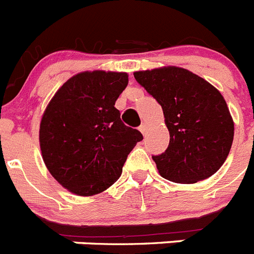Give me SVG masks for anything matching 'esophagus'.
<instances>
[{
	"mask_svg": "<svg viewBox=\"0 0 254 254\" xmlns=\"http://www.w3.org/2000/svg\"><path fill=\"white\" fill-rule=\"evenodd\" d=\"M139 131L142 134H146V131H147V125H146V124H142V125H140V127H139Z\"/></svg>",
	"mask_w": 254,
	"mask_h": 254,
	"instance_id": "1",
	"label": "esophagus"
}]
</instances>
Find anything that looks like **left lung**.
<instances>
[{"instance_id":"left-lung-1","label":"left lung","mask_w":254,"mask_h":254,"mask_svg":"<svg viewBox=\"0 0 254 254\" xmlns=\"http://www.w3.org/2000/svg\"><path fill=\"white\" fill-rule=\"evenodd\" d=\"M134 77L159 102L169 130L167 151L152 157L160 176L177 183L213 176L234 139V120L218 89L176 65L137 71Z\"/></svg>"}]
</instances>
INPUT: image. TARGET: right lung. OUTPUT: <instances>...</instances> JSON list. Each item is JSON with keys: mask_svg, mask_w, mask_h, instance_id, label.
I'll return each instance as SVG.
<instances>
[{"mask_svg": "<svg viewBox=\"0 0 254 254\" xmlns=\"http://www.w3.org/2000/svg\"><path fill=\"white\" fill-rule=\"evenodd\" d=\"M127 72L85 71L68 78L45 108L40 148L55 181L78 196L103 192L121 176L142 134L127 127L115 107Z\"/></svg>", "mask_w": 254, "mask_h": 254, "instance_id": "obj_1", "label": "right lung"}]
</instances>
